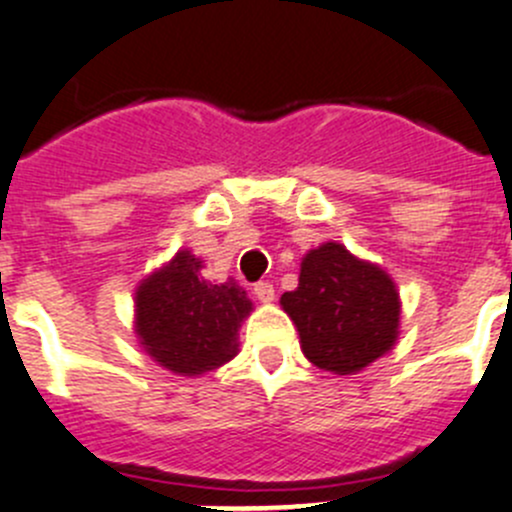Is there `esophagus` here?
I'll list each match as a JSON object with an SVG mask.
<instances>
[{
  "label": "esophagus",
  "mask_w": 512,
  "mask_h": 512,
  "mask_svg": "<svg viewBox=\"0 0 512 512\" xmlns=\"http://www.w3.org/2000/svg\"><path fill=\"white\" fill-rule=\"evenodd\" d=\"M252 292H255V297L262 305H270V302L275 300V287H272L270 282H257V285L252 287Z\"/></svg>",
  "instance_id": "esophagus-1"
}]
</instances>
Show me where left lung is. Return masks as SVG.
I'll return each instance as SVG.
<instances>
[{"instance_id":"8db88e82","label":"left lung","mask_w":512,"mask_h":512,"mask_svg":"<svg viewBox=\"0 0 512 512\" xmlns=\"http://www.w3.org/2000/svg\"><path fill=\"white\" fill-rule=\"evenodd\" d=\"M307 360L335 375H355L388 355L400 335V292L375 262L340 242H322L300 262V280L280 297Z\"/></svg>"}]
</instances>
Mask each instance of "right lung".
I'll use <instances>...</instances> for the list:
<instances>
[{
	"instance_id": "right-lung-1",
	"label": "right lung",
	"mask_w": 512,
	"mask_h": 512,
	"mask_svg": "<svg viewBox=\"0 0 512 512\" xmlns=\"http://www.w3.org/2000/svg\"><path fill=\"white\" fill-rule=\"evenodd\" d=\"M200 270V257L177 250L135 290L137 342L157 365L185 377L230 362L252 312V300L235 280L215 285Z\"/></svg>"
}]
</instances>
